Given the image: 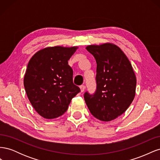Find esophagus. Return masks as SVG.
Instances as JSON below:
<instances>
[{
    "label": "esophagus",
    "mask_w": 160,
    "mask_h": 160,
    "mask_svg": "<svg viewBox=\"0 0 160 160\" xmlns=\"http://www.w3.org/2000/svg\"><path fill=\"white\" fill-rule=\"evenodd\" d=\"M85 85H81L80 86V89H81V92H83L85 91Z\"/></svg>",
    "instance_id": "34e87169"
}]
</instances>
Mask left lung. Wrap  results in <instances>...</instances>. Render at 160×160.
<instances>
[{
    "label": "left lung",
    "instance_id": "left-lung-1",
    "mask_svg": "<svg viewBox=\"0 0 160 160\" xmlns=\"http://www.w3.org/2000/svg\"><path fill=\"white\" fill-rule=\"evenodd\" d=\"M97 62V89L84 99L90 112L103 122H110L123 114L135 98L136 77L127 56L110 42L86 47Z\"/></svg>",
    "mask_w": 160,
    "mask_h": 160
}]
</instances>
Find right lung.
<instances>
[{
  "mask_svg": "<svg viewBox=\"0 0 160 160\" xmlns=\"http://www.w3.org/2000/svg\"><path fill=\"white\" fill-rule=\"evenodd\" d=\"M77 47H48L37 51L28 62L24 86L28 100L45 119H55L68 109L72 98L80 92L72 83L68 61Z\"/></svg>",
  "mask_w": 160,
  "mask_h": 160,
  "instance_id": "add662e5",
  "label": "right lung"
}]
</instances>
